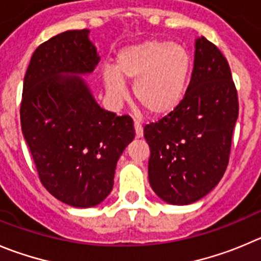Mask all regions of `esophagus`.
<instances>
[{
  "mask_svg": "<svg viewBox=\"0 0 261 261\" xmlns=\"http://www.w3.org/2000/svg\"><path fill=\"white\" fill-rule=\"evenodd\" d=\"M134 127H135V134H136V138H142L143 136V126L142 123L139 122V121H136L134 122Z\"/></svg>",
  "mask_w": 261,
  "mask_h": 261,
  "instance_id": "34e87169",
  "label": "esophagus"
}]
</instances>
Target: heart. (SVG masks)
<instances>
[{
    "label": "heart",
    "mask_w": 261,
    "mask_h": 261,
    "mask_svg": "<svg viewBox=\"0 0 261 261\" xmlns=\"http://www.w3.org/2000/svg\"><path fill=\"white\" fill-rule=\"evenodd\" d=\"M192 58L181 45L149 40L119 51L116 65L106 67L103 82L114 100L126 97L125 82H134V96L152 116L174 111L188 86Z\"/></svg>",
    "instance_id": "obj_1"
}]
</instances>
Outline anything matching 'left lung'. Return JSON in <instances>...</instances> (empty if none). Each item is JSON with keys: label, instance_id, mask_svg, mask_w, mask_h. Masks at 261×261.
Here are the masks:
<instances>
[{"label": "left lung", "instance_id": "1", "mask_svg": "<svg viewBox=\"0 0 261 261\" xmlns=\"http://www.w3.org/2000/svg\"><path fill=\"white\" fill-rule=\"evenodd\" d=\"M238 109L225 57L213 42L197 38L186 95L174 111L144 126L148 176L160 198L189 204L215 188L229 162Z\"/></svg>", "mask_w": 261, "mask_h": 261}]
</instances>
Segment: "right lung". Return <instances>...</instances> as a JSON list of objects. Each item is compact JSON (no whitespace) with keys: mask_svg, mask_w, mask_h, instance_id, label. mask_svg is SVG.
I'll use <instances>...</instances> for the list:
<instances>
[{"mask_svg":"<svg viewBox=\"0 0 261 261\" xmlns=\"http://www.w3.org/2000/svg\"><path fill=\"white\" fill-rule=\"evenodd\" d=\"M89 31L41 43L27 69L20 103L24 139L38 177L55 198L92 207L113 188L119 155L135 138L130 116L100 108L80 75L99 63Z\"/></svg>","mask_w":261,"mask_h":261,"instance_id":"right-lung-1","label":"right lung"}]
</instances>
